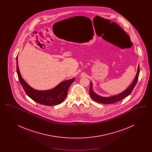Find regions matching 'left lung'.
<instances>
[{
  "instance_id": "obj_1",
  "label": "left lung",
  "mask_w": 152,
  "mask_h": 152,
  "mask_svg": "<svg viewBox=\"0 0 152 152\" xmlns=\"http://www.w3.org/2000/svg\"><path fill=\"white\" fill-rule=\"evenodd\" d=\"M139 73H140V66H138L137 73V75L136 76V77L134 79V81H133V83H132V84L130 85V86L128 87L125 91L122 92L121 94L116 95V96H114L109 97H101V96H100L96 94L92 90V83H91L90 88H89L90 96L92 98L93 100H94V101H96L97 102H100V103H102V104H111L115 103L116 102L120 101L123 99H124L125 97H126V96H128V95H129L131 94L133 89H134V88L135 87L136 84H137Z\"/></svg>"
}]
</instances>
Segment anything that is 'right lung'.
Returning <instances> with one entry per match:
<instances>
[{
  "mask_svg": "<svg viewBox=\"0 0 152 152\" xmlns=\"http://www.w3.org/2000/svg\"><path fill=\"white\" fill-rule=\"evenodd\" d=\"M16 71L18 79L26 94L31 99L40 104L48 106L59 104L64 100L67 95L68 89L71 84L74 81L75 79L63 81L58 86L50 90L37 91L29 87L25 81L23 79L18 67V56L16 57Z\"/></svg>",
  "mask_w": 152,
  "mask_h": 152,
  "instance_id": "add662e5",
  "label": "right lung"
}]
</instances>
